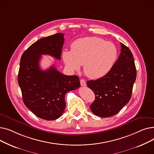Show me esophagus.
I'll use <instances>...</instances> for the list:
<instances>
[{
    "label": "esophagus",
    "instance_id": "obj_1",
    "mask_svg": "<svg viewBox=\"0 0 154 154\" xmlns=\"http://www.w3.org/2000/svg\"><path fill=\"white\" fill-rule=\"evenodd\" d=\"M80 85H81L83 87H85L87 85L86 82L85 81V80H84V79H80Z\"/></svg>",
    "mask_w": 154,
    "mask_h": 154
}]
</instances>
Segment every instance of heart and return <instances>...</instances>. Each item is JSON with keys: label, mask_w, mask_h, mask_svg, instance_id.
<instances>
[{"label": "heart", "mask_w": 154, "mask_h": 154, "mask_svg": "<svg viewBox=\"0 0 154 154\" xmlns=\"http://www.w3.org/2000/svg\"><path fill=\"white\" fill-rule=\"evenodd\" d=\"M117 48L110 42L97 37L78 38L65 51L62 59L72 71L79 70L84 64V72L90 79H97L107 74L117 58Z\"/></svg>", "instance_id": "b5f03b06"}]
</instances>
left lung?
<instances>
[{
  "label": "left lung",
  "instance_id": "1",
  "mask_svg": "<svg viewBox=\"0 0 154 154\" xmlns=\"http://www.w3.org/2000/svg\"><path fill=\"white\" fill-rule=\"evenodd\" d=\"M120 45V55L108 74L87 82L95 95L91 110L100 117L117 114L131 98L137 75L136 68L130 49L122 43Z\"/></svg>",
  "mask_w": 154,
  "mask_h": 154
}]
</instances>
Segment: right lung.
I'll return each mask as SVG.
<instances>
[{"label": "right lung", "mask_w": 154, "mask_h": 154, "mask_svg": "<svg viewBox=\"0 0 154 154\" xmlns=\"http://www.w3.org/2000/svg\"><path fill=\"white\" fill-rule=\"evenodd\" d=\"M64 34L57 33L40 38L22 54L18 83L26 106L38 117L47 120L59 118L66 108L65 95L80 87L77 75H66L54 66L43 70L40 67L42 55L60 60Z\"/></svg>", "instance_id": "obj_1"}]
</instances>
